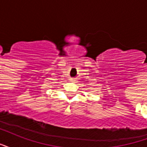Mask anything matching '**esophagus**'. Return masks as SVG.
I'll list each match as a JSON object with an SVG mask.
<instances>
[{
    "instance_id": "obj_1",
    "label": "esophagus",
    "mask_w": 147,
    "mask_h": 147,
    "mask_svg": "<svg viewBox=\"0 0 147 147\" xmlns=\"http://www.w3.org/2000/svg\"><path fill=\"white\" fill-rule=\"evenodd\" d=\"M70 81H71V82H76V78H70Z\"/></svg>"
}]
</instances>
